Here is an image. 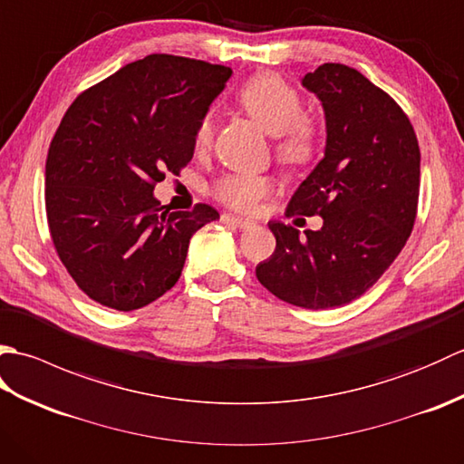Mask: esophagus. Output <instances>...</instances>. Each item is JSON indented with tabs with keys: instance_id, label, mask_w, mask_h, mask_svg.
<instances>
[{
	"instance_id": "34e87169",
	"label": "esophagus",
	"mask_w": 464,
	"mask_h": 464,
	"mask_svg": "<svg viewBox=\"0 0 464 464\" xmlns=\"http://www.w3.org/2000/svg\"><path fill=\"white\" fill-rule=\"evenodd\" d=\"M221 223L239 227V229H253V227H255V223L239 219V217H233V215H229V213H223V215H221Z\"/></svg>"
}]
</instances>
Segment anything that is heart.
Segmentation results:
<instances>
[{"label":"heart","instance_id":"obj_1","mask_svg":"<svg viewBox=\"0 0 464 464\" xmlns=\"http://www.w3.org/2000/svg\"><path fill=\"white\" fill-rule=\"evenodd\" d=\"M237 100L255 121L275 135V153L285 165H307L321 145V123L303 110L299 92L277 73H257L241 85ZM215 140V117L205 113L195 127V150L207 151ZM275 179L259 173H227L211 187L213 197L239 213H257L275 193Z\"/></svg>","mask_w":464,"mask_h":464}]
</instances>
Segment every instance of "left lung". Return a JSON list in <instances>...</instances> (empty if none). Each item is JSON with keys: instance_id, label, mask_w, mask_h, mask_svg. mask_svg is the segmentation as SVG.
Instances as JSON below:
<instances>
[{"instance_id": "obj_1", "label": "left lung", "mask_w": 464, "mask_h": 464, "mask_svg": "<svg viewBox=\"0 0 464 464\" xmlns=\"http://www.w3.org/2000/svg\"><path fill=\"white\" fill-rule=\"evenodd\" d=\"M327 117L324 157L285 215H321L319 231L271 221L277 247L257 279L303 309L343 307L391 267L415 227L420 150L407 113L357 69L323 63L303 77Z\"/></svg>"}]
</instances>
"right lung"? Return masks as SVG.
<instances>
[{"instance_id": "add662e5", "label": "right lung", "mask_w": 464, "mask_h": 464, "mask_svg": "<svg viewBox=\"0 0 464 464\" xmlns=\"http://www.w3.org/2000/svg\"><path fill=\"white\" fill-rule=\"evenodd\" d=\"M231 67L151 53L69 105L45 161V213L59 259L92 301L141 309L181 277L211 205L169 211L153 197L191 161L195 127Z\"/></svg>"}]
</instances>
